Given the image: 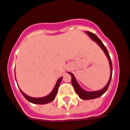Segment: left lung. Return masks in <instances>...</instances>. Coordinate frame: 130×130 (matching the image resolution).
<instances>
[{
  "label": "left lung",
  "instance_id": "left-lung-1",
  "mask_svg": "<svg viewBox=\"0 0 130 130\" xmlns=\"http://www.w3.org/2000/svg\"><path fill=\"white\" fill-rule=\"evenodd\" d=\"M86 33L89 35V37L92 38L93 41L96 42L97 44L101 47L103 50L104 51L105 54H106L107 57V58H108V60L109 61L110 69H111V74H110V77H109V81H108L107 85L103 89H101V90H99V91H96V92H87L85 90H83L81 87H80L79 85H78V83L76 81V80L74 76L73 75V74H72L71 72H68V74H70L71 75V76H72V84L73 87L74 88L75 92H76V94L78 95V96L83 100L94 99H96V98H99L101 96H102L107 90V88L109 87V83H110V81H111V76H112V64H111V58H110V56H109V53H108V52L105 46L103 45V43H102V41L97 37L94 34L92 33V32H89V31H86Z\"/></svg>",
  "mask_w": 130,
  "mask_h": 130
}]
</instances>
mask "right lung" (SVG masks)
<instances>
[{
	"label": "right lung",
	"instance_id": "right-lung-1",
	"mask_svg": "<svg viewBox=\"0 0 130 130\" xmlns=\"http://www.w3.org/2000/svg\"><path fill=\"white\" fill-rule=\"evenodd\" d=\"M62 79V77H60V78H58V80H57V83H56V84L55 85V87H54V89L52 90V92H51L50 94L48 95V96H47L42 97V98H32V97L27 96L21 90V92L22 93V94L24 96V97L28 101L30 102V103H34V104H46V103H50V102H52V101L54 100L56 95L57 94L58 89V87L60 85V83L61 82V80Z\"/></svg>",
	"mask_w": 130,
	"mask_h": 130
}]
</instances>
